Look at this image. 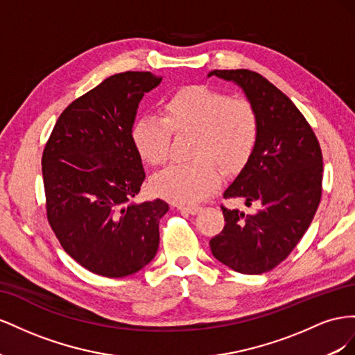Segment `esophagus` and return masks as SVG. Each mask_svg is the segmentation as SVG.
<instances>
[{
  "mask_svg": "<svg viewBox=\"0 0 355 355\" xmlns=\"http://www.w3.org/2000/svg\"><path fill=\"white\" fill-rule=\"evenodd\" d=\"M177 208L180 211L187 212V214H198L199 211H202V207H199V205H178Z\"/></svg>",
  "mask_w": 355,
  "mask_h": 355,
  "instance_id": "esophagus-1",
  "label": "esophagus"
}]
</instances>
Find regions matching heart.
I'll list each match as a JSON object with an SVG mask.
<instances>
[{
  "label": "heart",
  "mask_w": 355,
  "mask_h": 355,
  "mask_svg": "<svg viewBox=\"0 0 355 355\" xmlns=\"http://www.w3.org/2000/svg\"><path fill=\"white\" fill-rule=\"evenodd\" d=\"M171 134H193L189 150L193 160L159 172L151 189L169 202L190 205L218 187L223 171L235 174L248 164L259 138L257 111L244 96L204 85L184 86L164 101L160 119L135 121L132 143L148 165L162 166L169 157Z\"/></svg>",
  "instance_id": "b5f03b06"
}]
</instances>
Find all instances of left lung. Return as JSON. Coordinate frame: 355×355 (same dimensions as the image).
Listing matches in <instances>:
<instances>
[{
	"instance_id": "left-lung-1",
	"label": "left lung",
	"mask_w": 355,
	"mask_h": 355,
	"mask_svg": "<svg viewBox=\"0 0 355 355\" xmlns=\"http://www.w3.org/2000/svg\"><path fill=\"white\" fill-rule=\"evenodd\" d=\"M211 76L242 87L257 111L259 138L248 164L223 195L244 199L256 209L245 214L221 205L226 225L209 247L223 265L259 275L288 257L315 216L322 190L321 147L291 99L259 73L214 69Z\"/></svg>"
}]
</instances>
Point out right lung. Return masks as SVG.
Segmentation results:
<instances>
[{
  "mask_svg": "<svg viewBox=\"0 0 355 355\" xmlns=\"http://www.w3.org/2000/svg\"><path fill=\"white\" fill-rule=\"evenodd\" d=\"M160 82L148 71L105 78L62 111L43 151L49 225L67 254L101 277L132 275L159 247L169 205L132 202L146 178L132 126L139 101Z\"/></svg>",
  "mask_w": 355,
  "mask_h": 355,
  "instance_id": "1",
  "label": "right lung"
}]
</instances>
